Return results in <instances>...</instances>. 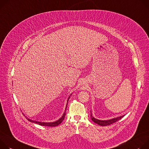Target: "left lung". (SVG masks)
Listing matches in <instances>:
<instances>
[{"label": "left lung", "instance_id": "1", "mask_svg": "<svg viewBox=\"0 0 149 149\" xmlns=\"http://www.w3.org/2000/svg\"><path fill=\"white\" fill-rule=\"evenodd\" d=\"M91 118H92V120L95 123H96L97 124H99L100 125H101V126H106V125H111L115 122H117V121L120 120V119H121L123 117L124 115H123V116H121V117H117V118H113V119H111V120H99L97 119H96L91 114Z\"/></svg>", "mask_w": 149, "mask_h": 149}]
</instances>
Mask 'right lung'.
I'll return each instance as SVG.
<instances>
[{"label": "right lung", "instance_id": "obj_1", "mask_svg": "<svg viewBox=\"0 0 149 149\" xmlns=\"http://www.w3.org/2000/svg\"><path fill=\"white\" fill-rule=\"evenodd\" d=\"M67 106L68 105H66V107H65V110L66 109H67ZM65 110L64 111V113H63V116L57 121H55V122H53V123H41V122H38V121H33V120H31L30 119H28V120L31 123H34L36 124H39V125H43V126H48V127H56V126H57L59 124H60L61 123V122L63 121V120L64 119V117H65V112L66 111Z\"/></svg>", "mask_w": 149, "mask_h": 149}]
</instances>
